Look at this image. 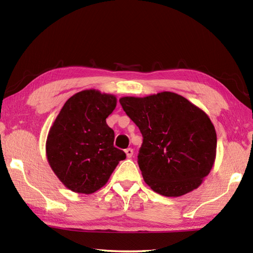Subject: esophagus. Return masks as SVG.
<instances>
[{
  "label": "esophagus",
  "instance_id": "obj_1",
  "mask_svg": "<svg viewBox=\"0 0 253 253\" xmlns=\"http://www.w3.org/2000/svg\"><path fill=\"white\" fill-rule=\"evenodd\" d=\"M125 153H126V155H127V158L130 159V158L132 157V154H133V150L130 149V148H128V149L125 150Z\"/></svg>",
  "mask_w": 253,
  "mask_h": 253
}]
</instances>
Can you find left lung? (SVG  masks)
<instances>
[{
	"instance_id": "1",
	"label": "left lung",
	"mask_w": 253,
	"mask_h": 253,
	"mask_svg": "<svg viewBox=\"0 0 253 253\" xmlns=\"http://www.w3.org/2000/svg\"><path fill=\"white\" fill-rule=\"evenodd\" d=\"M120 103L142 133L138 164L147 185L165 197L200 186L216 155L215 128L206 113L169 91Z\"/></svg>"
}]
</instances>
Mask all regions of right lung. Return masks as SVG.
Returning a JSON list of instances; mask_svg holds the SVG:
<instances>
[{
    "label": "right lung",
    "instance_id": "right-lung-1",
    "mask_svg": "<svg viewBox=\"0 0 253 253\" xmlns=\"http://www.w3.org/2000/svg\"><path fill=\"white\" fill-rule=\"evenodd\" d=\"M116 98L90 89L71 96L50 128L46 158L65 187L74 192L93 193L103 187L120 161L126 159L114 147V131L106 117Z\"/></svg>",
    "mask_w": 253,
    "mask_h": 253
}]
</instances>
